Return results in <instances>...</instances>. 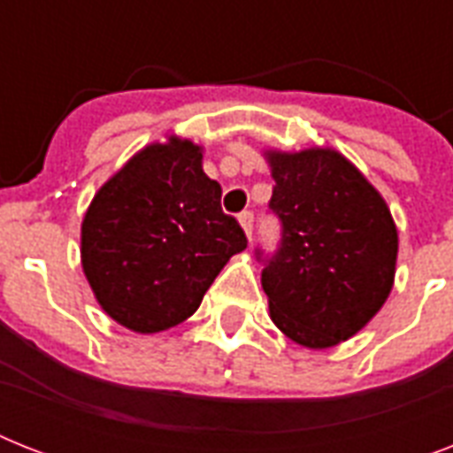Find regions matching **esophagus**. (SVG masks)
I'll return each mask as SVG.
<instances>
[{"mask_svg": "<svg viewBox=\"0 0 453 453\" xmlns=\"http://www.w3.org/2000/svg\"><path fill=\"white\" fill-rule=\"evenodd\" d=\"M240 226H242V230H244V234H247L249 240H251V233H254V213L251 211L240 213Z\"/></svg>", "mask_w": 453, "mask_h": 453, "instance_id": "1", "label": "esophagus"}]
</instances>
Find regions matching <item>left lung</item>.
<instances>
[{"instance_id": "1", "label": "left lung", "mask_w": 453, "mask_h": 453, "mask_svg": "<svg viewBox=\"0 0 453 453\" xmlns=\"http://www.w3.org/2000/svg\"><path fill=\"white\" fill-rule=\"evenodd\" d=\"M282 242L261 284L284 336L312 350L355 336L390 296L397 227L365 173L331 148L265 150ZM261 256V251H258Z\"/></svg>"}]
</instances>
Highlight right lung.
Returning a JSON list of instances; mask_svg holds the SVG:
<instances>
[{"instance_id": "1", "label": "right lung", "mask_w": 453, "mask_h": 453, "mask_svg": "<svg viewBox=\"0 0 453 453\" xmlns=\"http://www.w3.org/2000/svg\"><path fill=\"white\" fill-rule=\"evenodd\" d=\"M202 145L169 136L136 152L101 185L81 220V268L117 324L157 334L199 308L223 265L247 249Z\"/></svg>"}]
</instances>
